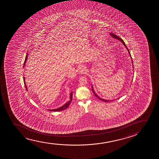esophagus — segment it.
Instances as JSON below:
<instances>
[{
    "mask_svg": "<svg viewBox=\"0 0 159 159\" xmlns=\"http://www.w3.org/2000/svg\"><path fill=\"white\" fill-rule=\"evenodd\" d=\"M79 74H84L86 72V68L84 66H81L79 68Z\"/></svg>",
    "mask_w": 159,
    "mask_h": 159,
    "instance_id": "1",
    "label": "esophagus"
}]
</instances>
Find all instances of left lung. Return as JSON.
<instances>
[{
	"label": "left lung",
	"instance_id": "obj_1",
	"mask_svg": "<svg viewBox=\"0 0 159 159\" xmlns=\"http://www.w3.org/2000/svg\"><path fill=\"white\" fill-rule=\"evenodd\" d=\"M110 35H111V37H113V38H114V39H118V40H120V41H121V42H122V43L124 45V46H125V47L127 48L126 45H125V43H124V41H123V39H120V37H118V36H117V35H116L115 34H113V33H111V34H110ZM127 49H128V50L129 53V54H130V53L129 50V49H128V48H127ZM132 63H133V61H132ZM92 91H93V94H94V96H96V97H97V98H98L99 99H100V100H102V101H103V102H108L111 101V100H105V99H102V98H100V97H99V96H97V94H96V93L94 92V91L93 89V87H92Z\"/></svg>",
	"mask_w": 159,
	"mask_h": 159
}]
</instances>
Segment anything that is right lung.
<instances>
[{
    "instance_id": "add662e5",
    "label": "right lung",
    "mask_w": 159,
    "mask_h": 159,
    "mask_svg": "<svg viewBox=\"0 0 159 159\" xmlns=\"http://www.w3.org/2000/svg\"><path fill=\"white\" fill-rule=\"evenodd\" d=\"M28 54H27V55L26 56V57H25V61H24V67L25 65V63H26V60L28 59ZM24 84H25V89H26V90H27V87H26V84H25V78H24ZM72 98H73V92H71L70 93V99L69 100L68 102H66L65 104L63 105L62 107H60L59 108H57V109H54V110H49V111H62V110H65V109H67L68 107H69V105H70V104L71 103V102H72Z\"/></svg>"
}]
</instances>
